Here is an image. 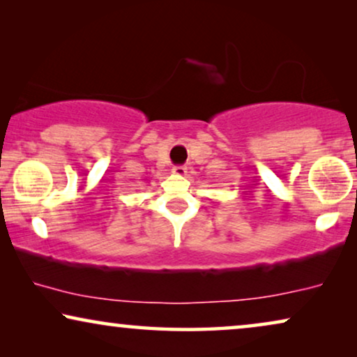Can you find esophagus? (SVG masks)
I'll return each instance as SVG.
<instances>
[{
  "mask_svg": "<svg viewBox=\"0 0 357 357\" xmlns=\"http://www.w3.org/2000/svg\"><path fill=\"white\" fill-rule=\"evenodd\" d=\"M172 174L175 175H187V167L185 165H175L172 169Z\"/></svg>",
  "mask_w": 357,
  "mask_h": 357,
  "instance_id": "obj_1",
  "label": "esophagus"
}]
</instances>
